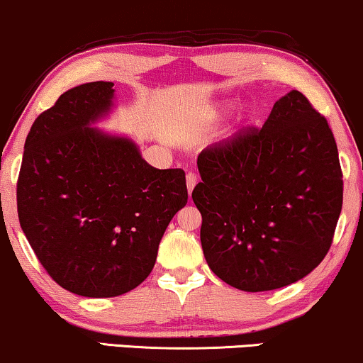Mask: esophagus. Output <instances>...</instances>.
I'll use <instances>...</instances> for the list:
<instances>
[{"instance_id": "esophagus-1", "label": "esophagus", "mask_w": 363, "mask_h": 363, "mask_svg": "<svg viewBox=\"0 0 363 363\" xmlns=\"http://www.w3.org/2000/svg\"><path fill=\"white\" fill-rule=\"evenodd\" d=\"M186 184H187V192H189V196H191L192 189H194L196 184H197V177H196V174H192V172L187 174V176H186Z\"/></svg>"}]
</instances>
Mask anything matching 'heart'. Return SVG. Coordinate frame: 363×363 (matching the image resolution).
Masks as SVG:
<instances>
[{
    "label": "heart",
    "mask_w": 363,
    "mask_h": 363,
    "mask_svg": "<svg viewBox=\"0 0 363 363\" xmlns=\"http://www.w3.org/2000/svg\"><path fill=\"white\" fill-rule=\"evenodd\" d=\"M226 107H228V104H221V105H219V110H224Z\"/></svg>",
    "instance_id": "b5f03b06"
}]
</instances>
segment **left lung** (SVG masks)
I'll use <instances>...</instances> for the list:
<instances>
[{
  "mask_svg": "<svg viewBox=\"0 0 363 363\" xmlns=\"http://www.w3.org/2000/svg\"><path fill=\"white\" fill-rule=\"evenodd\" d=\"M197 169L192 201L216 277L268 291L322 263L342 211V169L327 118L301 91L283 95L261 130L204 149Z\"/></svg>",
  "mask_w": 363,
  "mask_h": 363,
  "instance_id": "obj_1",
  "label": "left lung"
}]
</instances>
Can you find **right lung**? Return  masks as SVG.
I'll return each mask as SVG.
<instances>
[{"label":"right lung","instance_id":"add662e5","mask_svg":"<svg viewBox=\"0 0 363 363\" xmlns=\"http://www.w3.org/2000/svg\"><path fill=\"white\" fill-rule=\"evenodd\" d=\"M113 100L112 82L60 95L30 128L16 187L36 258L60 286L86 298L139 286L187 203L184 171L155 169L130 137L94 127L110 117Z\"/></svg>","mask_w":363,"mask_h":363}]
</instances>
